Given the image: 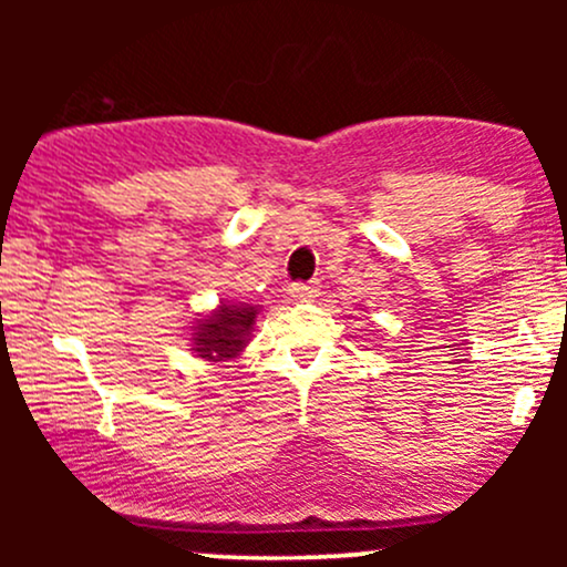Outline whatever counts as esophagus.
Segmentation results:
<instances>
[{
  "mask_svg": "<svg viewBox=\"0 0 567 567\" xmlns=\"http://www.w3.org/2000/svg\"><path fill=\"white\" fill-rule=\"evenodd\" d=\"M288 292L292 301H309V298H315L320 292V282H292Z\"/></svg>",
  "mask_w": 567,
  "mask_h": 567,
  "instance_id": "34e87169",
  "label": "esophagus"
}]
</instances>
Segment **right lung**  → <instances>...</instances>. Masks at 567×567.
Masks as SVG:
<instances>
[{"label": "right lung", "mask_w": 567, "mask_h": 567, "mask_svg": "<svg viewBox=\"0 0 567 567\" xmlns=\"http://www.w3.org/2000/svg\"><path fill=\"white\" fill-rule=\"evenodd\" d=\"M256 306L220 303L218 311L197 322L192 333L194 351L205 360H229L237 357L250 341V328L256 322Z\"/></svg>", "instance_id": "right-lung-1"}]
</instances>
